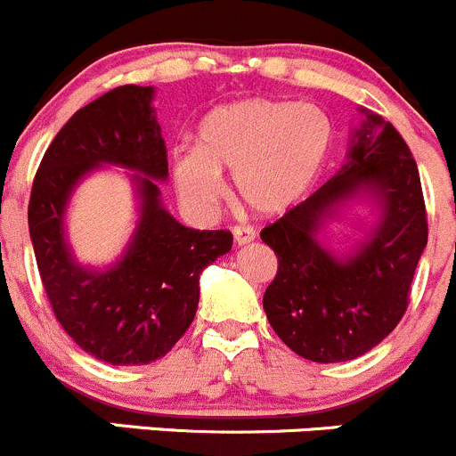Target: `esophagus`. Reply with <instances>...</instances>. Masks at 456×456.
<instances>
[{
	"label": "esophagus",
	"instance_id": "1",
	"mask_svg": "<svg viewBox=\"0 0 456 456\" xmlns=\"http://www.w3.org/2000/svg\"><path fill=\"white\" fill-rule=\"evenodd\" d=\"M232 234H234V243H237V246L255 241V237H256V232L250 226H234Z\"/></svg>",
	"mask_w": 456,
	"mask_h": 456
}]
</instances>
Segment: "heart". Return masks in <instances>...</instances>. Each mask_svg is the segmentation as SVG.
Masks as SVG:
<instances>
[{
    "label": "heart",
    "instance_id": "1",
    "mask_svg": "<svg viewBox=\"0 0 456 456\" xmlns=\"http://www.w3.org/2000/svg\"><path fill=\"white\" fill-rule=\"evenodd\" d=\"M330 142V119L319 108L246 99L217 108L201 121L197 152L173 157V177L179 195L206 210L222 200V173H230L246 208L277 215L313 188Z\"/></svg>",
    "mask_w": 456,
    "mask_h": 456
}]
</instances>
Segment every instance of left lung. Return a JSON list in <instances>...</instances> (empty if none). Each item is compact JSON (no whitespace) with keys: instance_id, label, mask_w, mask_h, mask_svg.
Segmentation results:
<instances>
[{"instance_id":"1","label":"left lung","mask_w":456,"mask_h":456,"mask_svg":"<svg viewBox=\"0 0 456 456\" xmlns=\"http://www.w3.org/2000/svg\"><path fill=\"white\" fill-rule=\"evenodd\" d=\"M372 194L382 219L371 237L339 260L316 239L336 206ZM279 261L264 310L279 339L317 363L350 362L381 344L405 314L410 283L428 243L417 161L390 121L366 112L348 164L305 201L261 230Z\"/></svg>"}]
</instances>
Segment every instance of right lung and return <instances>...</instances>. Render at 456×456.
<instances>
[{"instance_id":"1","label":"right lung","mask_w":456,"mask_h":456,"mask_svg":"<svg viewBox=\"0 0 456 456\" xmlns=\"http://www.w3.org/2000/svg\"><path fill=\"white\" fill-rule=\"evenodd\" d=\"M152 86H119L79 108L48 146L28 204L44 290L69 337L99 362L143 366L170 353L192 323L200 274L232 248L230 230H195L161 206L155 179L168 155L152 110ZM103 163L137 169L142 217L125 256L108 271L79 266L63 239L76 182Z\"/></svg>"}]
</instances>
